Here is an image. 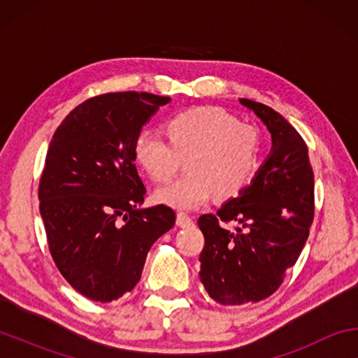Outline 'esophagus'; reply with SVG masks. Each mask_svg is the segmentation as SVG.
Returning <instances> with one entry per match:
<instances>
[{"mask_svg":"<svg viewBox=\"0 0 358 358\" xmlns=\"http://www.w3.org/2000/svg\"><path fill=\"white\" fill-rule=\"evenodd\" d=\"M192 224H194V221H192L191 216H187L186 213H178L177 215V226L189 227V226H192Z\"/></svg>","mask_w":358,"mask_h":358,"instance_id":"esophagus-1","label":"esophagus"}]
</instances>
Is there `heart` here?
<instances>
[{"mask_svg": "<svg viewBox=\"0 0 358 358\" xmlns=\"http://www.w3.org/2000/svg\"><path fill=\"white\" fill-rule=\"evenodd\" d=\"M171 142L156 131H142L134 157L155 181L171 180L181 157L185 177L156 191V201L178 210H196L211 197H237L259 166L260 137L250 124L220 107L203 106L180 112L167 121Z\"/></svg>", "mask_w": 358, "mask_h": 358, "instance_id": "obj_1", "label": "heart"}]
</instances>
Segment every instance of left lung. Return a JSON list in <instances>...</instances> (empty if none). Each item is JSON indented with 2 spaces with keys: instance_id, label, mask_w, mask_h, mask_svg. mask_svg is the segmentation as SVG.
I'll use <instances>...</instances> for the list:
<instances>
[{
  "instance_id": "8db88e82",
  "label": "left lung",
  "mask_w": 358,
  "mask_h": 358,
  "mask_svg": "<svg viewBox=\"0 0 358 358\" xmlns=\"http://www.w3.org/2000/svg\"><path fill=\"white\" fill-rule=\"evenodd\" d=\"M240 104L266 126L271 150L251 185L224 202L216 216L197 221L205 237L199 276L224 306L273 294L299 259L314 216V175L305 141L271 107L250 99ZM220 220H237L242 227L227 231Z\"/></svg>"
}]
</instances>
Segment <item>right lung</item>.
Masks as SVG:
<instances>
[{"instance_id": "obj_1", "label": "right lung", "mask_w": 358, "mask_h": 358, "mask_svg": "<svg viewBox=\"0 0 358 358\" xmlns=\"http://www.w3.org/2000/svg\"><path fill=\"white\" fill-rule=\"evenodd\" d=\"M171 98L107 93L77 106L53 134L39 183V210L58 270L90 300L107 303L141 280L155 241L175 211L143 208L134 143Z\"/></svg>"}]
</instances>
